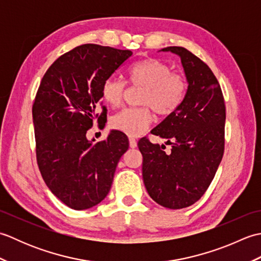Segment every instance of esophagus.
<instances>
[{
    "label": "esophagus",
    "mask_w": 261,
    "mask_h": 261,
    "mask_svg": "<svg viewBox=\"0 0 261 261\" xmlns=\"http://www.w3.org/2000/svg\"><path fill=\"white\" fill-rule=\"evenodd\" d=\"M129 145H130V148H136L137 147V140L134 139V138H130Z\"/></svg>",
    "instance_id": "esophagus-1"
}]
</instances>
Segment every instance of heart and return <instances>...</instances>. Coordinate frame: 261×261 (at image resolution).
I'll return each instance as SVG.
<instances>
[{
  "mask_svg": "<svg viewBox=\"0 0 261 261\" xmlns=\"http://www.w3.org/2000/svg\"><path fill=\"white\" fill-rule=\"evenodd\" d=\"M126 79L131 85L142 87L139 103L143 107L120 111L111 119V126L129 137L142 135L152 123L151 109L160 116H169L181 107L186 98V77L171 71L168 64L157 58L137 62L127 69ZM124 90V82L110 77L101 86L102 99L110 107H118Z\"/></svg>",
  "mask_w": 261,
  "mask_h": 261,
  "instance_id": "1",
  "label": "heart"
}]
</instances>
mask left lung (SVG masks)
<instances>
[{
  "instance_id": "8db88e82",
  "label": "left lung",
  "mask_w": 261,
  "mask_h": 261,
  "mask_svg": "<svg viewBox=\"0 0 261 261\" xmlns=\"http://www.w3.org/2000/svg\"><path fill=\"white\" fill-rule=\"evenodd\" d=\"M162 51L178 55L188 90L181 107L151 131L171 145H153L146 138L138 142L142 153V178L147 192L164 207L191 206L206 192L224 152L225 105L213 71L182 47Z\"/></svg>"
}]
</instances>
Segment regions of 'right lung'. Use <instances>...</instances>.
<instances>
[{"instance_id":"right-lung-1","label":"right lung","mask_w":261,"mask_h":261,"mask_svg":"<svg viewBox=\"0 0 261 261\" xmlns=\"http://www.w3.org/2000/svg\"><path fill=\"white\" fill-rule=\"evenodd\" d=\"M131 55L93 43L79 46L48 68L38 88L32 118L39 170L54 195L73 210L91 208L107 197L129 148L120 131L96 143L87 140L86 132L105 118L103 82Z\"/></svg>"}]
</instances>
